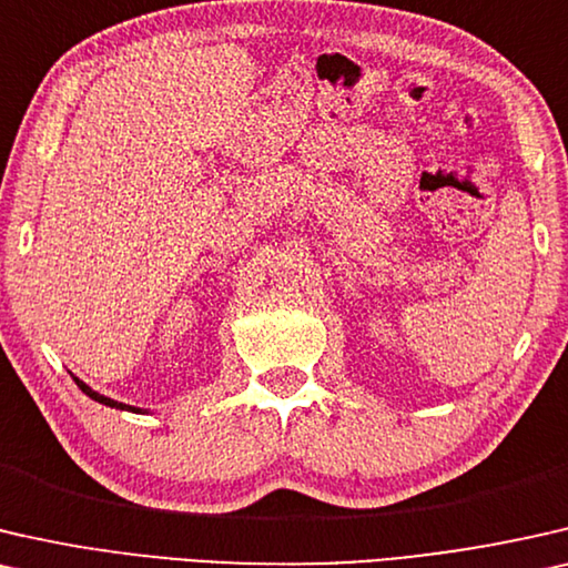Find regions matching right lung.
I'll return each mask as SVG.
<instances>
[{"instance_id":"1","label":"right lung","mask_w":568,"mask_h":568,"mask_svg":"<svg viewBox=\"0 0 568 568\" xmlns=\"http://www.w3.org/2000/svg\"><path fill=\"white\" fill-rule=\"evenodd\" d=\"M74 381H77V386L84 390L87 396L92 398V402H100V404H105V406H110V409H121V412H141L139 406H128V404H121V402H115V398H108V396H102V394H98V390H92L90 386H87L84 381H79L77 375H74Z\"/></svg>"}]
</instances>
